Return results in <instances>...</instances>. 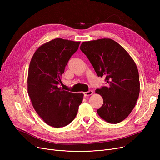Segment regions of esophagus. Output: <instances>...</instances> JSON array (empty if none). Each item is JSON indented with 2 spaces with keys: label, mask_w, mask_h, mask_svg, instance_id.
<instances>
[{
  "label": "esophagus",
  "mask_w": 160,
  "mask_h": 160,
  "mask_svg": "<svg viewBox=\"0 0 160 160\" xmlns=\"http://www.w3.org/2000/svg\"><path fill=\"white\" fill-rule=\"evenodd\" d=\"M93 91H92V90H89V91H87V92H84V93H83V95H84V96H85V97H88V96L91 95L93 94Z\"/></svg>",
  "instance_id": "esophagus-1"
}]
</instances>
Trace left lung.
I'll return each mask as SVG.
<instances>
[{
  "label": "left lung",
  "instance_id": "obj_1",
  "mask_svg": "<svg viewBox=\"0 0 160 160\" xmlns=\"http://www.w3.org/2000/svg\"><path fill=\"white\" fill-rule=\"evenodd\" d=\"M80 49L98 76L105 77L107 85L95 90L103 99L97 112L109 123L122 122L132 112L139 94V72L134 61L111 38L83 42Z\"/></svg>",
  "mask_w": 160,
  "mask_h": 160
}]
</instances>
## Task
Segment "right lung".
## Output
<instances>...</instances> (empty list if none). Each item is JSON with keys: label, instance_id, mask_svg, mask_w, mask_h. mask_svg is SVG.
<instances>
[{"label": "right lung", "instance_id": "1", "mask_svg": "<svg viewBox=\"0 0 160 160\" xmlns=\"http://www.w3.org/2000/svg\"><path fill=\"white\" fill-rule=\"evenodd\" d=\"M80 42L55 38L34 53L28 73V94L38 115L50 126L62 128L76 117L83 94L65 91L61 75Z\"/></svg>", "mask_w": 160, "mask_h": 160}]
</instances>
